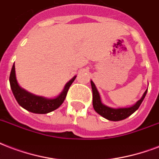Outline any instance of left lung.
<instances>
[{"instance_id":"1","label":"left lung","mask_w":159,"mask_h":159,"mask_svg":"<svg viewBox=\"0 0 159 159\" xmlns=\"http://www.w3.org/2000/svg\"><path fill=\"white\" fill-rule=\"evenodd\" d=\"M92 91H93V107L94 110L100 114L104 119L110 120V121H120L123 119H127L132 114H134L139 108L140 104H142L143 100L146 96L148 89L143 94L142 98L138 100L134 104H133L129 107H124V108H111L104 104L101 101V98L99 95V93L97 89L96 86L93 84L92 80L90 81Z\"/></svg>"}]
</instances>
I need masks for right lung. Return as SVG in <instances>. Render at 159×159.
<instances>
[{
	"mask_svg": "<svg viewBox=\"0 0 159 159\" xmlns=\"http://www.w3.org/2000/svg\"><path fill=\"white\" fill-rule=\"evenodd\" d=\"M75 78L76 75L74 76L70 80L66 83L62 92L57 97L46 98L28 92L19 85L16 77V69L14 64L10 75V84L15 98L22 108L34 114H48L58 109L63 104L64 100L66 99L69 89Z\"/></svg>",
	"mask_w": 159,
	"mask_h": 159,
	"instance_id": "obj_1",
	"label": "right lung"
}]
</instances>
